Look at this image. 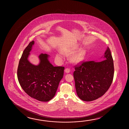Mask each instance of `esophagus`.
I'll return each instance as SVG.
<instances>
[{
    "label": "esophagus",
    "instance_id": "esophagus-1",
    "mask_svg": "<svg viewBox=\"0 0 129 129\" xmlns=\"http://www.w3.org/2000/svg\"><path fill=\"white\" fill-rule=\"evenodd\" d=\"M64 71L66 73H69L70 72V70L69 69V68H66L65 70H64Z\"/></svg>",
    "mask_w": 129,
    "mask_h": 129
}]
</instances>
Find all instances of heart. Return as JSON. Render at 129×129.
I'll use <instances>...</instances> for the list:
<instances>
[{
    "label": "heart",
    "mask_w": 129,
    "mask_h": 129,
    "mask_svg": "<svg viewBox=\"0 0 129 129\" xmlns=\"http://www.w3.org/2000/svg\"><path fill=\"white\" fill-rule=\"evenodd\" d=\"M79 49V44H77L71 49H68L64 53L66 56H71L70 57V59L73 63H79L85 59L86 55L87 50L85 49L82 48L80 49L78 51ZM56 58L58 60H62L63 58V57L60 54H57L56 55Z\"/></svg>",
    "instance_id": "b5f03b06"
}]
</instances>
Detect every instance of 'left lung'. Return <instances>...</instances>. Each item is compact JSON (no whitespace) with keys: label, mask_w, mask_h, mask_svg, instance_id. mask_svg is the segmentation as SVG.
<instances>
[{"label":"left lung","mask_w":129,"mask_h":129,"mask_svg":"<svg viewBox=\"0 0 129 129\" xmlns=\"http://www.w3.org/2000/svg\"><path fill=\"white\" fill-rule=\"evenodd\" d=\"M100 61H83L76 65L73 73L78 97L84 101H93L108 91L114 76L113 60L110 49Z\"/></svg>","instance_id":"1"}]
</instances>
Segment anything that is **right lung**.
<instances>
[{
    "instance_id": "add662e5",
    "label": "right lung",
    "mask_w": 129,
    "mask_h": 129,
    "mask_svg": "<svg viewBox=\"0 0 129 129\" xmlns=\"http://www.w3.org/2000/svg\"><path fill=\"white\" fill-rule=\"evenodd\" d=\"M34 41L24 49L19 61L17 78L24 91L30 97L40 101L48 102L55 96L59 83L63 77V67H54L49 61V55L41 53L40 62L35 65L28 58Z\"/></svg>"
}]
</instances>
